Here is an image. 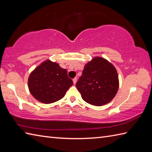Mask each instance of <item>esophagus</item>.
<instances>
[{
    "mask_svg": "<svg viewBox=\"0 0 152 152\" xmlns=\"http://www.w3.org/2000/svg\"><path fill=\"white\" fill-rule=\"evenodd\" d=\"M72 81H73L74 84H76V81H77V78H74L72 80Z\"/></svg>",
    "mask_w": 152,
    "mask_h": 152,
    "instance_id": "34e87169",
    "label": "esophagus"
}]
</instances>
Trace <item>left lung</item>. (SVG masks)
<instances>
[{
  "label": "left lung",
  "mask_w": 152,
  "mask_h": 152,
  "mask_svg": "<svg viewBox=\"0 0 152 152\" xmlns=\"http://www.w3.org/2000/svg\"><path fill=\"white\" fill-rule=\"evenodd\" d=\"M76 86L86 102L94 106L104 105L118 92L117 70L108 61L95 57L86 64Z\"/></svg>",
  "instance_id": "8db88e82"
}]
</instances>
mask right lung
Segmentation results:
<instances>
[{"instance_id":"obj_1","label":"right lung","mask_w":152,"mask_h":152,"mask_svg":"<svg viewBox=\"0 0 152 152\" xmlns=\"http://www.w3.org/2000/svg\"><path fill=\"white\" fill-rule=\"evenodd\" d=\"M73 82L67 70L59 64L46 60L30 74L28 80L29 91L34 99L44 104H50L62 99Z\"/></svg>"}]
</instances>
